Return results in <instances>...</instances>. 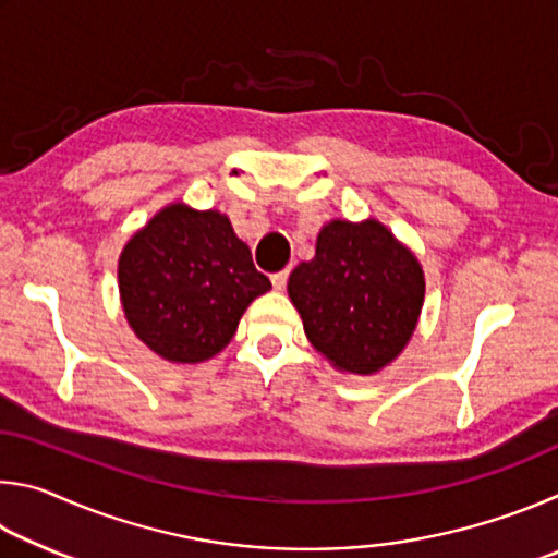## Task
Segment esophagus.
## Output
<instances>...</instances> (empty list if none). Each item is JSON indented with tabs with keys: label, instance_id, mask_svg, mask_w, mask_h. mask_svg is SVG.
I'll return each instance as SVG.
<instances>
[{
	"label": "esophagus",
	"instance_id": "1",
	"mask_svg": "<svg viewBox=\"0 0 558 558\" xmlns=\"http://www.w3.org/2000/svg\"><path fill=\"white\" fill-rule=\"evenodd\" d=\"M288 276H290V270H278V272H272V276H270L272 288H276V290H286V286H288Z\"/></svg>",
	"mask_w": 558,
	"mask_h": 558
}]
</instances>
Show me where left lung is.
I'll use <instances>...</instances> for the list:
<instances>
[{
	"mask_svg": "<svg viewBox=\"0 0 558 558\" xmlns=\"http://www.w3.org/2000/svg\"><path fill=\"white\" fill-rule=\"evenodd\" d=\"M423 270L379 221H332L288 292L317 352L342 372L374 374L401 352L423 305Z\"/></svg>",
	"mask_w": 558,
	"mask_h": 558,
	"instance_id": "left-lung-1",
	"label": "left lung"
}]
</instances>
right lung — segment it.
Segmentation results:
<instances>
[{
  "mask_svg": "<svg viewBox=\"0 0 558 558\" xmlns=\"http://www.w3.org/2000/svg\"><path fill=\"white\" fill-rule=\"evenodd\" d=\"M120 298L135 335L167 362H204L231 342L270 280L219 211L172 204L125 245Z\"/></svg>",
  "mask_w": 558,
  "mask_h": 558,
  "instance_id": "obj_1",
  "label": "right lung"
}]
</instances>
